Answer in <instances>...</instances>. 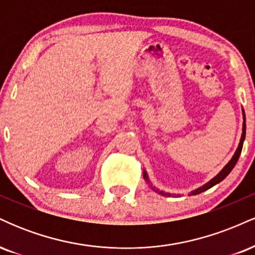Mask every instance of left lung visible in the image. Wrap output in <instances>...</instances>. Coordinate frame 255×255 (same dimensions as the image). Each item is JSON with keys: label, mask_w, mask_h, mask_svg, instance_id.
Wrapping results in <instances>:
<instances>
[{"label": "left lung", "mask_w": 255, "mask_h": 255, "mask_svg": "<svg viewBox=\"0 0 255 255\" xmlns=\"http://www.w3.org/2000/svg\"><path fill=\"white\" fill-rule=\"evenodd\" d=\"M244 131H242V136H241V140H240V145H239V147H238V150H236V152H235V154H234V157L231 158V160L229 163H228L227 165L224 166V169L223 170H222L221 172H219V174L217 175V176L216 177H213L211 181H210L209 183H206L205 184V186H203V187H200V188H198V189H195V191H193L192 192V195H197V194H200V193H203V192H205V191H207V189L209 188H211V187H213L215 186V184H217V183H219L221 182V181H223L225 177L228 176V175L230 174V171L233 170L234 169V166H235V164L236 163H238V160H239V157H240V154H241V151H242V146H244V140H245V136H246V119H245V111H244ZM144 176H145V178L146 180H147V175H146V172L144 171Z\"/></svg>", "instance_id": "left-lung-1"}]
</instances>
